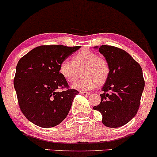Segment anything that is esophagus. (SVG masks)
Here are the masks:
<instances>
[{
    "label": "esophagus",
    "instance_id": "esophagus-1",
    "mask_svg": "<svg viewBox=\"0 0 157 157\" xmlns=\"http://www.w3.org/2000/svg\"><path fill=\"white\" fill-rule=\"evenodd\" d=\"M80 94H82V95H84V96H88L90 94L89 92H80Z\"/></svg>",
    "mask_w": 157,
    "mask_h": 157
}]
</instances>
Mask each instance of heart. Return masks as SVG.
I'll list each match as a JSON object with an SVG mask.
<instances>
[{
    "label": "heart",
    "mask_w": 157,
    "mask_h": 157,
    "mask_svg": "<svg viewBox=\"0 0 157 157\" xmlns=\"http://www.w3.org/2000/svg\"><path fill=\"white\" fill-rule=\"evenodd\" d=\"M83 68V78L77 80L71 87L77 90L89 91L98 86L103 85L109 76V65L107 61L100 57L93 51H82L76 53L72 61L64 59L60 63L59 73L68 82L75 81L78 75V70Z\"/></svg>",
    "instance_id": "heart-1"
}]
</instances>
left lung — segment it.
Masks as SVG:
<instances>
[{
	"label": "left lung",
	"instance_id": "obj_1",
	"mask_svg": "<svg viewBox=\"0 0 157 157\" xmlns=\"http://www.w3.org/2000/svg\"><path fill=\"white\" fill-rule=\"evenodd\" d=\"M109 65V76L100 94L101 101L93 107L102 115L106 127H119L136 115L144 88L140 65L124 50L109 45L98 48Z\"/></svg>",
	"mask_w": 157,
	"mask_h": 157
}]
</instances>
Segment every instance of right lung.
<instances>
[{
    "label": "right lung",
    "instance_id": "add662e5",
    "mask_svg": "<svg viewBox=\"0 0 157 157\" xmlns=\"http://www.w3.org/2000/svg\"><path fill=\"white\" fill-rule=\"evenodd\" d=\"M42 45L21 58L16 66L14 87L22 113L37 126L49 128L59 124L68 115L78 91L68 89L59 73L60 63L80 49ZM67 89L58 92L57 89Z\"/></svg>",
    "mask_w": 157,
    "mask_h": 157
}]
</instances>
